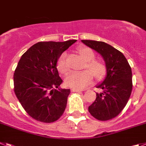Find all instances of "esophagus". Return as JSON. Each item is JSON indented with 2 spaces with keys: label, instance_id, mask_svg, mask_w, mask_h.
Instances as JSON below:
<instances>
[{
  "label": "esophagus",
  "instance_id": "34e87169",
  "mask_svg": "<svg viewBox=\"0 0 146 146\" xmlns=\"http://www.w3.org/2000/svg\"><path fill=\"white\" fill-rule=\"evenodd\" d=\"M80 91H84V90H81V89H75L72 88L71 89V92H80Z\"/></svg>",
  "mask_w": 146,
  "mask_h": 146
}]
</instances>
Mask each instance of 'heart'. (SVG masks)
<instances>
[{
	"label": "heart",
	"instance_id": "b5f03b06",
	"mask_svg": "<svg viewBox=\"0 0 146 146\" xmlns=\"http://www.w3.org/2000/svg\"><path fill=\"white\" fill-rule=\"evenodd\" d=\"M78 52L86 62L84 68L87 69V70L70 73L65 78L66 85L71 88L82 89L92 82L93 77L98 82L104 79L107 72L104 62L96 59L94 51L87 47H80ZM56 68L62 74H66L68 72L69 68L67 63V54L64 52L59 56L56 62Z\"/></svg>",
	"mask_w": 146,
	"mask_h": 146
}]
</instances>
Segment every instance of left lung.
<instances>
[{
  "mask_svg": "<svg viewBox=\"0 0 146 146\" xmlns=\"http://www.w3.org/2000/svg\"><path fill=\"white\" fill-rule=\"evenodd\" d=\"M82 41L103 56L107 68L104 81L96 87L102 92L96 93L89 112L98 120H111L121 112L131 96V68L123 54L109 44L95 40Z\"/></svg>",
  "mask_w": 146,
  "mask_h": 146,
  "instance_id": "1",
  "label": "left lung"
}]
</instances>
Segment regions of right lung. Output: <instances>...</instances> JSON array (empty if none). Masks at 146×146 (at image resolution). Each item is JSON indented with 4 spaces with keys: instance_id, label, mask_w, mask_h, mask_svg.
<instances>
[{
    "instance_id": "add662e5",
    "label": "right lung",
    "mask_w": 146,
    "mask_h": 146,
    "mask_svg": "<svg viewBox=\"0 0 146 146\" xmlns=\"http://www.w3.org/2000/svg\"><path fill=\"white\" fill-rule=\"evenodd\" d=\"M76 42H40L20 58L14 73V91L25 111L35 120L49 123L64 113L70 90L59 88L62 80L56 62Z\"/></svg>"
}]
</instances>
